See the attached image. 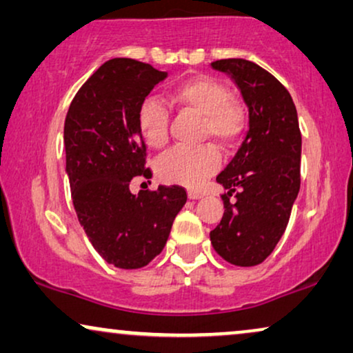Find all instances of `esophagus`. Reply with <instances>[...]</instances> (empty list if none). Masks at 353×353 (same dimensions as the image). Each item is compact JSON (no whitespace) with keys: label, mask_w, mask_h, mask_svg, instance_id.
Here are the masks:
<instances>
[{"label":"esophagus","mask_w":353,"mask_h":353,"mask_svg":"<svg viewBox=\"0 0 353 353\" xmlns=\"http://www.w3.org/2000/svg\"><path fill=\"white\" fill-rule=\"evenodd\" d=\"M202 196H204V194H202V192H199V191H194V190L188 191V197H190V199H192V201H194V199H201Z\"/></svg>","instance_id":"esophagus-1"}]
</instances>
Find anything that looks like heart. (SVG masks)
Returning <instances> with one entry per match:
<instances>
[{
  "mask_svg": "<svg viewBox=\"0 0 353 353\" xmlns=\"http://www.w3.org/2000/svg\"><path fill=\"white\" fill-rule=\"evenodd\" d=\"M168 101L181 110L202 117L201 139H214L225 151L238 144L244 132V115L231 101V90L209 75L191 77L168 91ZM170 110L162 101H143L137 112L138 133L148 148L162 149L168 143ZM220 165V154L214 146L176 148L157 162L162 181L197 188L214 175Z\"/></svg>",
  "mask_w": 353,
  "mask_h": 353,
  "instance_id": "obj_1",
  "label": "heart"
}]
</instances>
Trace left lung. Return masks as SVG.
I'll return each instance as SVG.
<instances>
[{
  "mask_svg": "<svg viewBox=\"0 0 353 353\" xmlns=\"http://www.w3.org/2000/svg\"><path fill=\"white\" fill-rule=\"evenodd\" d=\"M210 65L234 80L249 108L245 139L216 176L228 191L221 194L225 214L210 241L226 262L254 267L276 248L301 190L297 110L289 91L255 62L220 59Z\"/></svg>",
  "mask_w": 353,
  "mask_h": 353,
  "instance_id": "left-lung-1",
  "label": "left lung"
}]
</instances>
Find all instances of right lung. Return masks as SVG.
Returning <instances> with one entry per match:
<instances>
[{
  "instance_id": "add662e5",
  "label": "right lung",
  "mask_w": 353,
  "mask_h": 353,
  "mask_svg": "<svg viewBox=\"0 0 353 353\" xmlns=\"http://www.w3.org/2000/svg\"><path fill=\"white\" fill-rule=\"evenodd\" d=\"M165 77L146 62L115 57L77 91L65 117V172L77 216L98 254L117 268H141L161 254L188 199L178 185L130 191L137 176L152 178L137 112Z\"/></svg>"
}]
</instances>
